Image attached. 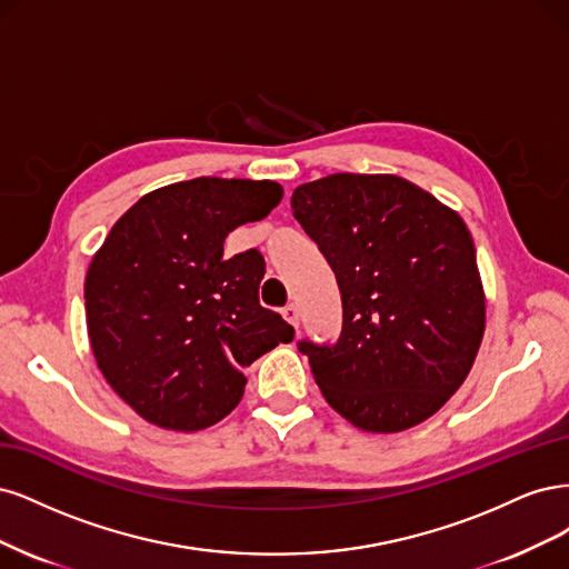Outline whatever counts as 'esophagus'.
Listing matches in <instances>:
<instances>
[{
    "instance_id": "1",
    "label": "esophagus",
    "mask_w": 569,
    "mask_h": 569,
    "mask_svg": "<svg viewBox=\"0 0 569 569\" xmlns=\"http://www.w3.org/2000/svg\"><path fill=\"white\" fill-rule=\"evenodd\" d=\"M283 319L290 323V326H300V307L296 302H290L283 307Z\"/></svg>"
}]
</instances>
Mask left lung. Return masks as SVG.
Listing matches in <instances>:
<instances>
[{"mask_svg": "<svg viewBox=\"0 0 569 569\" xmlns=\"http://www.w3.org/2000/svg\"><path fill=\"white\" fill-rule=\"evenodd\" d=\"M290 206L342 296L338 340L298 342L321 395L369 432L423 423L461 388L485 333L463 219L395 174L323 177Z\"/></svg>", "mask_w": 569, "mask_h": 569, "instance_id": "1", "label": "left lung"}]
</instances>
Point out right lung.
<instances>
[{
  "instance_id": "1",
  "label": "right lung",
  "mask_w": 569,
  "mask_h": 569,
  "mask_svg": "<svg viewBox=\"0 0 569 569\" xmlns=\"http://www.w3.org/2000/svg\"><path fill=\"white\" fill-rule=\"evenodd\" d=\"M277 181L198 177L146 193L89 264L84 307L103 378L141 418L203 430L243 397V369L292 326L260 305V250L224 238L281 203Z\"/></svg>"
}]
</instances>
